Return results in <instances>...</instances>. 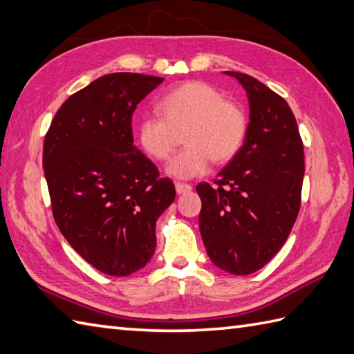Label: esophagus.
I'll return each instance as SVG.
<instances>
[{
    "label": "esophagus",
    "mask_w": 354,
    "mask_h": 354,
    "mask_svg": "<svg viewBox=\"0 0 354 354\" xmlns=\"http://www.w3.org/2000/svg\"><path fill=\"white\" fill-rule=\"evenodd\" d=\"M175 189H176L178 194H187V193H190V192H192V189H193V187H192L190 184H184V183H176V184H175Z\"/></svg>",
    "instance_id": "obj_1"
}]
</instances>
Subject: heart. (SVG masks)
I'll use <instances>...</instances> for the list:
<instances>
[{"mask_svg": "<svg viewBox=\"0 0 354 354\" xmlns=\"http://www.w3.org/2000/svg\"><path fill=\"white\" fill-rule=\"evenodd\" d=\"M160 117L146 115L137 127L138 142L155 161H169L183 135L185 147L169 164L167 173L190 179L208 171L213 160L228 162L242 147L248 120L237 103L223 100L216 88L202 82L171 89L156 103Z\"/></svg>", "mask_w": 354, "mask_h": 354, "instance_id": "obj_1", "label": "heart"}]
</instances>
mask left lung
<instances>
[{
    "instance_id": "8db88e82",
    "label": "left lung",
    "mask_w": 354,
    "mask_h": 354,
    "mask_svg": "<svg viewBox=\"0 0 354 354\" xmlns=\"http://www.w3.org/2000/svg\"><path fill=\"white\" fill-rule=\"evenodd\" d=\"M246 89L250 124L243 146L196 192L199 228L209 260L234 275L263 268L288 240L301 207L304 150L297 120L281 95L239 71H225Z\"/></svg>"
}]
</instances>
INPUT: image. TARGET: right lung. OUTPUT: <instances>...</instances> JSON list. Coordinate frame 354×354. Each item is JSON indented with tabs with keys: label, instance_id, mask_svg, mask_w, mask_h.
I'll return each mask as SVG.
<instances>
[{
	"label": "right lung",
	"instance_id": "obj_1",
	"mask_svg": "<svg viewBox=\"0 0 354 354\" xmlns=\"http://www.w3.org/2000/svg\"><path fill=\"white\" fill-rule=\"evenodd\" d=\"M162 80L138 73L99 77L64 102L44 140L57 228L82 259L112 277L147 265L156 219L176 196L132 135L135 108Z\"/></svg>",
	"mask_w": 354,
	"mask_h": 354
}]
</instances>
